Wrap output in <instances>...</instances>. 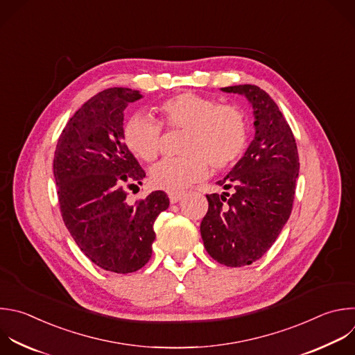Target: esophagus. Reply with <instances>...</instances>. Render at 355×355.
<instances>
[{
	"instance_id": "1",
	"label": "esophagus",
	"mask_w": 355,
	"mask_h": 355,
	"mask_svg": "<svg viewBox=\"0 0 355 355\" xmlns=\"http://www.w3.org/2000/svg\"><path fill=\"white\" fill-rule=\"evenodd\" d=\"M182 196H184V192H170L168 193V198H170L171 203H177Z\"/></svg>"
}]
</instances>
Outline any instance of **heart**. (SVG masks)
Returning a JSON list of instances; mask_svg holds the SVG:
<instances>
[{
  "label": "heart",
  "instance_id": "1",
  "mask_svg": "<svg viewBox=\"0 0 355 355\" xmlns=\"http://www.w3.org/2000/svg\"><path fill=\"white\" fill-rule=\"evenodd\" d=\"M159 121L167 130H182L180 159L164 160L150 171L153 187L178 192L203 180L213 170H223L237 160L247 144V123L239 108L218 105L214 100L187 92L166 100ZM146 114H135L124 127V139L139 159L155 162L162 148V127Z\"/></svg>",
  "mask_w": 355,
  "mask_h": 355
}]
</instances>
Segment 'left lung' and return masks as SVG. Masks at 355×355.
Masks as SVG:
<instances>
[{
	"instance_id": "8db88e82",
	"label": "left lung",
	"mask_w": 355,
	"mask_h": 355,
	"mask_svg": "<svg viewBox=\"0 0 355 355\" xmlns=\"http://www.w3.org/2000/svg\"><path fill=\"white\" fill-rule=\"evenodd\" d=\"M244 96L252 107L255 137L231 171L217 184L228 192L206 195L200 223L207 254L218 263L241 268L262 258L286 225L300 171L297 144L273 98L255 85L221 87Z\"/></svg>"
}]
</instances>
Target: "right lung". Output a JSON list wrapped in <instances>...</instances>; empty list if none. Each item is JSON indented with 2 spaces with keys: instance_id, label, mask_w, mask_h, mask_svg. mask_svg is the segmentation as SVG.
Instances as JSON below:
<instances>
[{
  "instance_id": "obj_1",
  "label": "right lung",
  "mask_w": 355,
  "mask_h": 355,
  "mask_svg": "<svg viewBox=\"0 0 355 355\" xmlns=\"http://www.w3.org/2000/svg\"><path fill=\"white\" fill-rule=\"evenodd\" d=\"M138 90L110 87L89 98L68 121L54 153L62 220L80 251L98 268L132 273L152 257L155 221L170 200L155 191L131 205L124 185L145 171L124 142V111Z\"/></svg>"
}]
</instances>
